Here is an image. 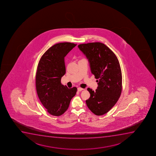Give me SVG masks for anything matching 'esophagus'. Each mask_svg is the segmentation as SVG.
<instances>
[{"label":"esophagus","instance_id":"1","mask_svg":"<svg viewBox=\"0 0 156 156\" xmlns=\"http://www.w3.org/2000/svg\"><path fill=\"white\" fill-rule=\"evenodd\" d=\"M83 89L82 88H80V87H79V88H78V89H77V90H78V91H82Z\"/></svg>","mask_w":156,"mask_h":156}]
</instances>
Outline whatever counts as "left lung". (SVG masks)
<instances>
[{"label": "left lung", "mask_w": 156, "mask_h": 156, "mask_svg": "<svg viewBox=\"0 0 156 156\" xmlns=\"http://www.w3.org/2000/svg\"><path fill=\"white\" fill-rule=\"evenodd\" d=\"M79 50L86 55L98 87L86 100L87 105L96 115H102L114 106L120 97L122 89V76L119 62L115 54L102 43L79 44Z\"/></svg>", "instance_id": "1"}]
</instances>
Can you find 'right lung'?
<instances>
[{
	"label": "right lung",
	"instance_id": "right-lung-1",
	"mask_svg": "<svg viewBox=\"0 0 156 156\" xmlns=\"http://www.w3.org/2000/svg\"><path fill=\"white\" fill-rule=\"evenodd\" d=\"M77 44L59 43L48 49L39 61L35 76L37 94L41 102L52 115H62L68 109L76 87L68 89L61 83L66 73L65 57Z\"/></svg>",
	"mask_w": 156,
	"mask_h": 156
}]
</instances>
